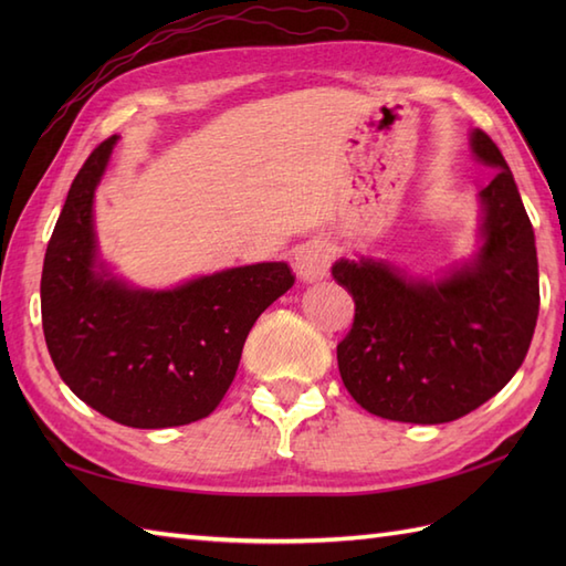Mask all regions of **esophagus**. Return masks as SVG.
I'll list each match as a JSON object with an SVG mask.
<instances>
[{"instance_id":"esophagus-1","label":"esophagus","mask_w":566,"mask_h":566,"mask_svg":"<svg viewBox=\"0 0 566 566\" xmlns=\"http://www.w3.org/2000/svg\"><path fill=\"white\" fill-rule=\"evenodd\" d=\"M292 260H294L292 264H294V272L298 280L306 284L318 282L328 274L331 260H333V248L321 238L306 240V243H302L294 250Z\"/></svg>"}]
</instances>
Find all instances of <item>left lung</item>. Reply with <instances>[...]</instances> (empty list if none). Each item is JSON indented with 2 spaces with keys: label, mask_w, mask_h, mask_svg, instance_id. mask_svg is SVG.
Wrapping results in <instances>:
<instances>
[{
  "label": "left lung",
  "mask_w": 566,
  "mask_h": 566,
  "mask_svg": "<svg viewBox=\"0 0 566 566\" xmlns=\"http://www.w3.org/2000/svg\"><path fill=\"white\" fill-rule=\"evenodd\" d=\"M491 167L479 191V248L432 276L363 255L333 264L353 294L355 321L338 345L353 399L379 418L436 426L472 413L518 371L537 311V250L513 172L484 130L469 134Z\"/></svg>",
  "instance_id": "obj_1"
}]
</instances>
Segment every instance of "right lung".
I'll return each mask as SVG.
<instances>
[{
  "label": "right lung",
  "mask_w": 566,
  "mask_h": 566,
  "mask_svg": "<svg viewBox=\"0 0 566 566\" xmlns=\"http://www.w3.org/2000/svg\"><path fill=\"white\" fill-rule=\"evenodd\" d=\"M118 136L72 182L41 276V316L57 375L94 411L128 428L207 418L231 387L250 328L294 284L286 262H258L140 290L99 255L94 191Z\"/></svg>",
  "instance_id": "right-lung-1"
}]
</instances>
